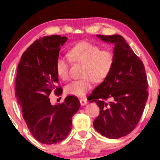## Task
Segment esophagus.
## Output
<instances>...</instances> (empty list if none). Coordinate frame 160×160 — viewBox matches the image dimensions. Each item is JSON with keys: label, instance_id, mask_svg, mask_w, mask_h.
Instances as JSON below:
<instances>
[{"label": "esophagus", "instance_id": "1", "mask_svg": "<svg viewBox=\"0 0 160 160\" xmlns=\"http://www.w3.org/2000/svg\"><path fill=\"white\" fill-rule=\"evenodd\" d=\"M80 104H81V105L84 106L87 104V100H86V99L81 98V99H80Z\"/></svg>", "mask_w": 160, "mask_h": 160}]
</instances>
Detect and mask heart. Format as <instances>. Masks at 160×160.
I'll list each match as a JSON object with an SVG mask.
<instances>
[{
    "mask_svg": "<svg viewBox=\"0 0 160 160\" xmlns=\"http://www.w3.org/2000/svg\"><path fill=\"white\" fill-rule=\"evenodd\" d=\"M68 56L73 62L83 64L81 80L71 82L65 86L67 95L77 97L85 96L92 88L94 82H102L109 75L113 63L114 56L111 51L101 49L100 47L87 41L76 43L70 49ZM70 61L67 57L59 56L56 61V70L60 78L65 80L69 76Z\"/></svg>",
    "mask_w": 160,
    "mask_h": 160,
    "instance_id": "b5f03b06",
    "label": "heart"
}]
</instances>
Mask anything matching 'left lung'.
Segmentation results:
<instances>
[{
  "label": "left lung",
  "instance_id": "1",
  "mask_svg": "<svg viewBox=\"0 0 160 160\" xmlns=\"http://www.w3.org/2000/svg\"><path fill=\"white\" fill-rule=\"evenodd\" d=\"M96 36L114 44V63L88 98L100 108L93 126L103 136L117 139L133 131L140 120L148 98L147 75L142 61L122 36Z\"/></svg>",
  "mask_w": 160,
  "mask_h": 160
}]
</instances>
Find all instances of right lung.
Listing matches in <instances>:
<instances>
[{
	"label": "right lung",
	"instance_id": "obj_1",
	"mask_svg": "<svg viewBox=\"0 0 160 160\" xmlns=\"http://www.w3.org/2000/svg\"><path fill=\"white\" fill-rule=\"evenodd\" d=\"M66 37L39 38L24 52L17 68L16 97L30 132L45 144L61 142L72 127V117L80 107L76 96L69 95L62 104L52 105L49 95L62 93L57 87L58 75L56 61Z\"/></svg>",
	"mask_w": 160,
	"mask_h": 160
}]
</instances>
